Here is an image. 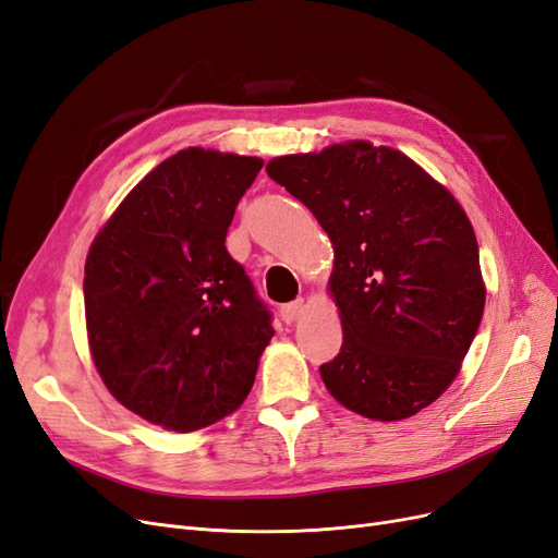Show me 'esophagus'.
<instances>
[{
    "mask_svg": "<svg viewBox=\"0 0 558 558\" xmlns=\"http://www.w3.org/2000/svg\"><path fill=\"white\" fill-rule=\"evenodd\" d=\"M303 308H305L303 299H296L292 303H284V305H280V317H282V322H287V325H292V322L303 313Z\"/></svg>",
    "mask_w": 558,
    "mask_h": 558,
    "instance_id": "1",
    "label": "esophagus"
}]
</instances>
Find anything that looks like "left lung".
Segmentation results:
<instances>
[{
    "label": "left lung",
    "instance_id": "8db88e82",
    "mask_svg": "<svg viewBox=\"0 0 558 558\" xmlns=\"http://www.w3.org/2000/svg\"><path fill=\"white\" fill-rule=\"evenodd\" d=\"M266 173L333 243L343 345L319 366L329 393L377 422L417 415L452 385L484 311L463 208L410 157L366 141L276 157Z\"/></svg>",
    "mask_w": 558,
    "mask_h": 558
}]
</instances>
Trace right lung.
Instances as JSON below:
<instances>
[{"label":"right lung","mask_w":558,"mask_h":558,"mask_svg":"<svg viewBox=\"0 0 558 558\" xmlns=\"http://www.w3.org/2000/svg\"><path fill=\"white\" fill-rule=\"evenodd\" d=\"M259 157L187 148L161 161L104 225L85 262V322L113 397L169 430L204 428L253 389L271 311L227 253Z\"/></svg>","instance_id":"obj_1"}]
</instances>
